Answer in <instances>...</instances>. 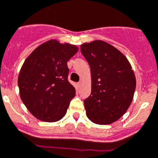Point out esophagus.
Instances as JSON below:
<instances>
[{"label":"esophagus","mask_w":158,"mask_h":158,"mask_svg":"<svg viewBox=\"0 0 158 158\" xmlns=\"http://www.w3.org/2000/svg\"><path fill=\"white\" fill-rule=\"evenodd\" d=\"M81 81H80V82H78V83H77V86L78 87H79V88H80V87H81Z\"/></svg>","instance_id":"esophagus-1"}]
</instances>
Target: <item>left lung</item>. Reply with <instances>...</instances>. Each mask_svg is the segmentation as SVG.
<instances>
[{
	"mask_svg": "<svg viewBox=\"0 0 158 158\" xmlns=\"http://www.w3.org/2000/svg\"><path fill=\"white\" fill-rule=\"evenodd\" d=\"M81 51L92 76V92L84 101L87 117L95 124H112L131 105L136 87L135 73L128 59L103 40L84 43Z\"/></svg>",
	"mask_w": 158,
	"mask_h": 158,
	"instance_id": "1",
	"label": "left lung"
}]
</instances>
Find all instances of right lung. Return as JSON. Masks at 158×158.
<instances>
[{"mask_svg":"<svg viewBox=\"0 0 158 158\" xmlns=\"http://www.w3.org/2000/svg\"><path fill=\"white\" fill-rule=\"evenodd\" d=\"M78 51L74 44L52 39L26 59L18 77L22 101L30 114L45 122H56L66 114L75 88L68 81L67 62Z\"/></svg>","mask_w":158,"mask_h":158,"instance_id":"obj_1","label":"right lung"}]
</instances>
